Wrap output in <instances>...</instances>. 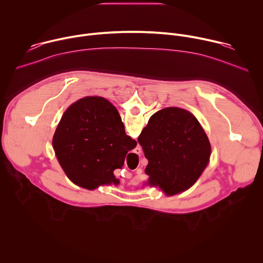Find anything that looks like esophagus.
<instances>
[{"mask_svg": "<svg viewBox=\"0 0 263 263\" xmlns=\"http://www.w3.org/2000/svg\"><path fill=\"white\" fill-rule=\"evenodd\" d=\"M140 151H141V149H140V147H136V149H135V152H136L137 154H139V153H140Z\"/></svg>", "mask_w": 263, "mask_h": 263, "instance_id": "esophagus-1", "label": "esophagus"}]
</instances>
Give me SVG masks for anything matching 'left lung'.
I'll return each mask as SVG.
<instances>
[{"mask_svg": "<svg viewBox=\"0 0 263 263\" xmlns=\"http://www.w3.org/2000/svg\"><path fill=\"white\" fill-rule=\"evenodd\" d=\"M137 140L148 160L146 184L159 186L167 197L191 189L210 160L211 145L202 125L183 108L155 112Z\"/></svg>", "mask_w": 263, "mask_h": 263, "instance_id": "left-lung-1", "label": "left lung"}]
</instances>
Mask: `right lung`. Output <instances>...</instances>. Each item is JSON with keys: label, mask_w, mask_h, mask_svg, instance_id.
<instances>
[{"label": "right lung", "mask_w": 263, "mask_h": 263, "mask_svg": "<svg viewBox=\"0 0 263 263\" xmlns=\"http://www.w3.org/2000/svg\"><path fill=\"white\" fill-rule=\"evenodd\" d=\"M136 141L125 132L117 108L95 97L71 104L53 136V148L67 178L87 190L120 184L114 171L122 168Z\"/></svg>", "instance_id": "obj_1"}]
</instances>
